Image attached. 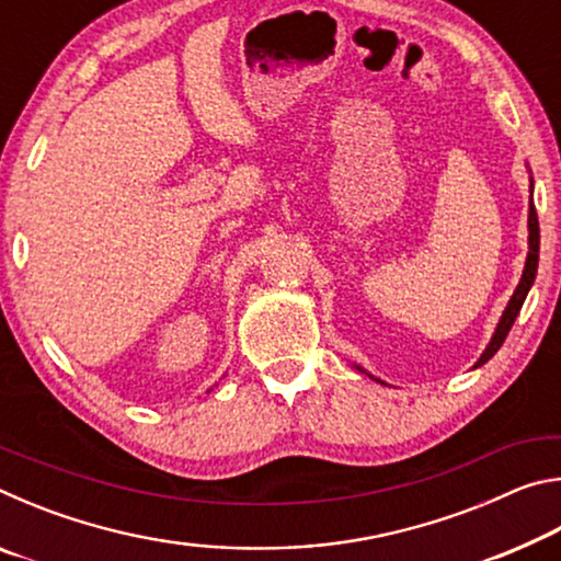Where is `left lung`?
Listing matches in <instances>:
<instances>
[{"label": "left lung", "mask_w": 561, "mask_h": 561, "mask_svg": "<svg viewBox=\"0 0 561 561\" xmlns=\"http://www.w3.org/2000/svg\"><path fill=\"white\" fill-rule=\"evenodd\" d=\"M527 230H529V252H527L525 272H522V279H519V284H517L515 294H512V299H510V304L505 307V311H502V317H500V324H497V329H495V334H492L488 348L482 351V356L478 358V364H474V368L482 366V364H488V360L497 354V348H500L502 344H505V339H507V334H510V329H512V324H515V319H517V314H519L522 304H525V299H527V291H529L531 284H535V277H537V264H539V222H537L535 203H531V201H529ZM356 368H358L360 374H366L364 368H360V366H356ZM371 378H374V376H371ZM376 381H378V378H376Z\"/></svg>", "instance_id": "left-lung-1"}]
</instances>
